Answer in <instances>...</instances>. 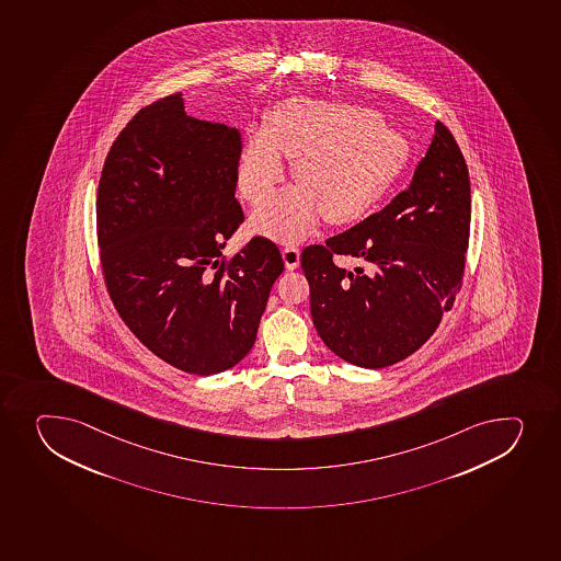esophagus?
<instances>
[{
    "mask_svg": "<svg viewBox=\"0 0 561 561\" xmlns=\"http://www.w3.org/2000/svg\"><path fill=\"white\" fill-rule=\"evenodd\" d=\"M282 255H284V263L289 271H295L296 266L300 265V249L295 244H285L282 249Z\"/></svg>",
    "mask_w": 561,
    "mask_h": 561,
    "instance_id": "esophagus-1",
    "label": "esophagus"
}]
</instances>
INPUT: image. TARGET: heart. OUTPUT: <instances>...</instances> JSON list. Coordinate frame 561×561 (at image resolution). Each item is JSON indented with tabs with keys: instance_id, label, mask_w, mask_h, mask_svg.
<instances>
[{
	"instance_id": "b5f03b06",
	"label": "heart",
	"mask_w": 561,
	"mask_h": 561,
	"mask_svg": "<svg viewBox=\"0 0 561 561\" xmlns=\"http://www.w3.org/2000/svg\"><path fill=\"white\" fill-rule=\"evenodd\" d=\"M284 153L296 161L298 186L252 216L255 232L277 239L306 236L318 216L333 225L364 216L410 162V142L367 107L295 99L277 106L266 128L250 135L238 164V190L257 205L285 179Z\"/></svg>"
}]
</instances>
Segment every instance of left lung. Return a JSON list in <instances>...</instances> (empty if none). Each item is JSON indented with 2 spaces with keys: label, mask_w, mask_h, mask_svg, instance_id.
Listing matches in <instances>:
<instances>
[{
  "label": "left lung",
  "mask_w": 561,
  "mask_h": 561,
  "mask_svg": "<svg viewBox=\"0 0 561 561\" xmlns=\"http://www.w3.org/2000/svg\"><path fill=\"white\" fill-rule=\"evenodd\" d=\"M470 178L443 123L410 186L347 232L301 252L311 314L323 344L353 366H393L424 345L465 274ZM359 265L345 270L333 257Z\"/></svg>",
  "instance_id": "1"
}]
</instances>
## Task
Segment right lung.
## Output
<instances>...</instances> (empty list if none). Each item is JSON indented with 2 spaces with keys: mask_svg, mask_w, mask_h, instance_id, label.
Instances as JSON below:
<instances>
[{
  "mask_svg": "<svg viewBox=\"0 0 561 561\" xmlns=\"http://www.w3.org/2000/svg\"><path fill=\"white\" fill-rule=\"evenodd\" d=\"M241 134L184 113L181 93L142 107L102 168L96 236L113 306L162 360L192 375L249 355L284 260L252 238L225 260L244 216Z\"/></svg>",
  "mask_w": 561,
  "mask_h": 561,
  "instance_id": "add662e5",
  "label": "right lung"
}]
</instances>
